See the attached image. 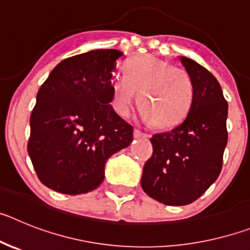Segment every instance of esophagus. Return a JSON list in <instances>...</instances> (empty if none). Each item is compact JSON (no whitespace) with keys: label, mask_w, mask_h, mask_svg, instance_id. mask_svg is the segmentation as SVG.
I'll list each match as a JSON object with an SVG mask.
<instances>
[{"label":"esophagus","mask_w":250,"mask_h":250,"mask_svg":"<svg viewBox=\"0 0 250 250\" xmlns=\"http://www.w3.org/2000/svg\"><path fill=\"white\" fill-rule=\"evenodd\" d=\"M147 134H144V132H141L140 130L135 129L134 130V138L135 139H144V138H147Z\"/></svg>","instance_id":"1"}]
</instances>
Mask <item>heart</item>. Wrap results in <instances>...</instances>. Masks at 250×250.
Here are the masks:
<instances>
[{
	"label": "heart",
	"instance_id": "obj_1",
	"mask_svg": "<svg viewBox=\"0 0 250 250\" xmlns=\"http://www.w3.org/2000/svg\"><path fill=\"white\" fill-rule=\"evenodd\" d=\"M111 90L112 107L119 116H129L139 92L140 119L161 127L180 123L194 99V83L189 74L150 55L129 60L125 76L112 77Z\"/></svg>",
	"mask_w": 250,
	"mask_h": 250
}]
</instances>
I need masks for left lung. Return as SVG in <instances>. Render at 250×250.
Returning a JSON list of instances; mask_svg holds the SVG:
<instances>
[{"label":"left lung","instance_id":"left-lung-1","mask_svg":"<svg viewBox=\"0 0 250 250\" xmlns=\"http://www.w3.org/2000/svg\"><path fill=\"white\" fill-rule=\"evenodd\" d=\"M194 83V99L180 125L150 139L152 156L145 163L141 188L165 205H188L215 182L228 143V103L207 68L179 56Z\"/></svg>","mask_w":250,"mask_h":250}]
</instances>
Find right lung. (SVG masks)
<instances>
[{
    "mask_svg": "<svg viewBox=\"0 0 250 250\" xmlns=\"http://www.w3.org/2000/svg\"><path fill=\"white\" fill-rule=\"evenodd\" d=\"M121 56L110 48L68 57L40 87L27 150L39 179L52 190H94L105 178L107 159L131 144L134 129L110 105Z\"/></svg>",
    "mask_w": 250,
    "mask_h": 250,
    "instance_id": "add662e5",
    "label": "right lung"
}]
</instances>
